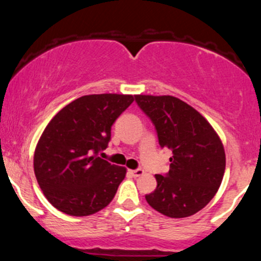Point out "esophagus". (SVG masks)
<instances>
[{"instance_id":"obj_1","label":"esophagus","mask_w":261,"mask_h":261,"mask_svg":"<svg viewBox=\"0 0 261 261\" xmlns=\"http://www.w3.org/2000/svg\"><path fill=\"white\" fill-rule=\"evenodd\" d=\"M130 173L133 174V176H135V178H137V176H141L143 174V170L142 169H134V170H130Z\"/></svg>"}]
</instances>
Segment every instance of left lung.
<instances>
[{
  "instance_id": "obj_1",
  "label": "left lung",
  "mask_w": 261,
  "mask_h": 261,
  "mask_svg": "<svg viewBox=\"0 0 261 261\" xmlns=\"http://www.w3.org/2000/svg\"><path fill=\"white\" fill-rule=\"evenodd\" d=\"M154 125L161 148H169V172L155 174L157 188L146 195L155 211L172 218L196 214L217 193L226 169L220 137L194 108L172 95H135Z\"/></svg>"
}]
</instances>
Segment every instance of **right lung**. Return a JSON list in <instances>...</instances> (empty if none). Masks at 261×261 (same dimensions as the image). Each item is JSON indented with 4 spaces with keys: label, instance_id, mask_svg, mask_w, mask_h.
<instances>
[{
    "label": "right lung",
    "instance_id": "obj_1",
    "mask_svg": "<svg viewBox=\"0 0 261 261\" xmlns=\"http://www.w3.org/2000/svg\"><path fill=\"white\" fill-rule=\"evenodd\" d=\"M133 95H83L62 108L45 127L34 154V173L50 203L70 216H88L115 196L126 169L98 157L112 126Z\"/></svg>",
    "mask_w": 261,
    "mask_h": 261
}]
</instances>
